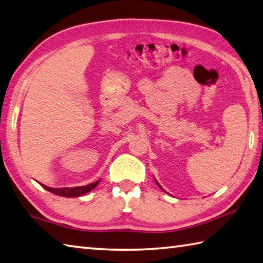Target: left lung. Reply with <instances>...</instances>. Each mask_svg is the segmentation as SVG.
Segmentation results:
<instances>
[{
    "label": "left lung",
    "instance_id": "8db88e82",
    "mask_svg": "<svg viewBox=\"0 0 263 263\" xmlns=\"http://www.w3.org/2000/svg\"><path fill=\"white\" fill-rule=\"evenodd\" d=\"M156 182H157V181H156ZM157 184H158V186H159V187H160V189H162V187L160 186V184H159V183H158V182H157ZM162 190H163V189H162Z\"/></svg>",
    "mask_w": 263,
    "mask_h": 263
}]
</instances>
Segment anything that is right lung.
Listing matches in <instances>:
<instances>
[{
    "mask_svg": "<svg viewBox=\"0 0 263 263\" xmlns=\"http://www.w3.org/2000/svg\"><path fill=\"white\" fill-rule=\"evenodd\" d=\"M101 181V180H100ZM100 181H96L93 183H90L88 185H83V186H74V187H49L44 184H41L44 189L48 190L49 192L53 193V195L61 196V197H66V198H72V197H80L85 193L91 191L92 189H95L96 185L100 183Z\"/></svg>",
    "mask_w": 263,
    "mask_h": 263,
    "instance_id": "right-lung-1",
    "label": "right lung"
}]
</instances>
